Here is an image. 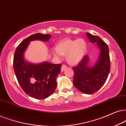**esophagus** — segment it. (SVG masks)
<instances>
[{"instance_id":"esophagus-1","label":"esophagus","mask_w":126,"mask_h":126,"mask_svg":"<svg viewBox=\"0 0 126 126\" xmlns=\"http://www.w3.org/2000/svg\"><path fill=\"white\" fill-rule=\"evenodd\" d=\"M67 67V66H66V65H65V64H63V65H62V68H61V71H63L65 69H66Z\"/></svg>"}]
</instances>
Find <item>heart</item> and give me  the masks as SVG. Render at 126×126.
I'll list each match as a JSON object with an SVG mask.
<instances>
[{
  "label": "heart",
  "mask_w": 126,
  "mask_h": 126,
  "mask_svg": "<svg viewBox=\"0 0 126 126\" xmlns=\"http://www.w3.org/2000/svg\"><path fill=\"white\" fill-rule=\"evenodd\" d=\"M87 50V43L81 38L77 39H65L59 43L57 47L52 49V53L56 57L67 55V60L70 64L79 63L85 55Z\"/></svg>",
  "instance_id": "1"
}]
</instances>
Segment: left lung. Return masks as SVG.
I'll list each match as a JSON object with an SVG mask.
<instances>
[{
	"instance_id": "obj_1",
	"label": "left lung",
	"mask_w": 126,
	"mask_h": 126,
	"mask_svg": "<svg viewBox=\"0 0 126 126\" xmlns=\"http://www.w3.org/2000/svg\"><path fill=\"white\" fill-rule=\"evenodd\" d=\"M90 42H96L100 49L97 62L92 67L88 66L89 57L86 55L77 66L73 67V84L76 88L85 94H92L98 91L107 79L110 69L109 48L99 36L87 33Z\"/></svg>"
}]
</instances>
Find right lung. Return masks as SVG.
<instances>
[{
  "instance_id": "right-lung-1",
  "label": "right lung",
  "mask_w": 126,
  "mask_h": 126,
  "mask_svg": "<svg viewBox=\"0 0 126 126\" xmlns=\"http://www.w3.org/2000/svg\"><path fill=\"white\" fill-rule=\"evenodd\" d=\"M50 37V34L32 35L19 44L14 53L13 68L18 83L27 94L34 98L45 99L54 92L57 86L56 79L61 71L62 64L49 62L31 64L25 61L24 53L31 41H47Z\"/></svg>"
}]
</instances>
